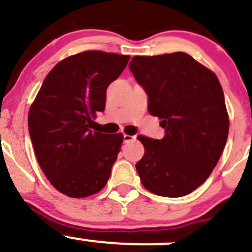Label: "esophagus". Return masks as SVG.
<instances>
[{
    "label": "esophagus",
    "instance_id": "esophagus-1",
    "mask_svg": "<svg viewBox=\"0 0 252 252\" xmlns=\"http://www.w3.org/2000/svg\"><path fill=\"white\" fill-rule=\"evenodd\" d=\"M136 139L135 135H128V134H124L123 136V141L124 142H130V141H134Z\"/></svg>",
    "mask_w": 252,
    "mask_h": 252
}]
</instances>
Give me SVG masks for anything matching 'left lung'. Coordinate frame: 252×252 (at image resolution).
Returning <instances> with one entry per match:
<instances>
[{
	"instance_id": "obj_1",
	"label": "left lung",
	"mask_w": 252,
	"mask_h": 252,
	"mask_svg": "<svg viewBox=\"0 0 252 252\" xmlns=\"http://www.w3.org/2000/svg\"><path fill=\"white\" fill-rule=\"evenodd\" d=\"M129 69L166 131L161 140L138 136L145 147L135 164L142 185L159 196H185L210 177L227 142L229 118L220 80L184 52L135 56Z\"/></svg>"
}]
</instances>
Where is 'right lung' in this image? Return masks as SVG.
<instances>
[{
  "instance_id": "1",
  "label": "right lung",
  "mask_w": 252,
  "mask_h": 252,
  "mask_svg": "<svg viewBox=\"0 0 252 252\" xmlns=\"http://www.w3.org/2000/svg\"><path fill=\"white\" fill-rule=\"evenodd\" d=\"M130 56L85 51L52 68L29 110L28 126L37 162L51 184L69 197L100 191L121 151L123 135L93 130L106 90Z\"/></svg>"
}]
</instances>
